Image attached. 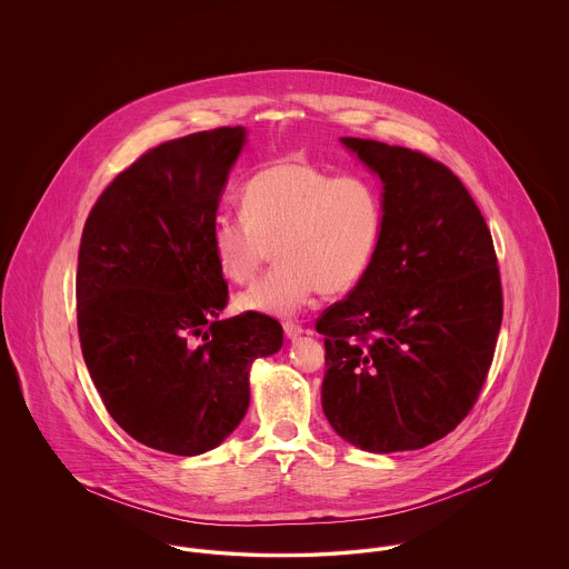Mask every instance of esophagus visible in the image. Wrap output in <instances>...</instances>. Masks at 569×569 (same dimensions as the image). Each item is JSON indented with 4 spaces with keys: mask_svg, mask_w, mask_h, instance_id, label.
Masks as SVG:
<instances>
[{
    "mask_svg": "<svg viewBox=\"0 0 569 569\" xmlns=\"http://www.w3.org/2000/svg\"><path fill=\"white\" fill-rule=\"evenodd\" d=\"M282 328H284L287 339H298V337L305 332V328L300 325H296V322H287Z\"/></svg>",
    "mask_w": 569,
    "mask_h": 569,
    "instance_id": "obj_1",
    "label": "esophagus"
}]
</instances>
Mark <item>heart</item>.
Listing matches in <instances>:
<instances>
[{"label": "heart", "instance_id": "heart-1", "mask_svg": "<svg viewBox=\"0 0 569 569\" xmlns=\"http://www.w3.org/2000/svg\"><path fill=\"white\" fill-rule=\"evenodd\" d=\"M244 214H221L212 249L237 284L256 278L271 249L278 264L239 296L244 311L293 316L318 291L339 296L366 276L383 234L379 188L359 174L332 177L302 158L258 168L241 190Z\"/></svg>", "mask_w": 569, "mask_h": 569}]
</instances>
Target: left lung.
Here are the masks:
<instances>
[{
	"instance_id": "8db88e82",
	"label": "left lung",
	"mask_w": 569,
	"mask_h": 569,
	"mask_svg": "<svg viewBox=\"0 0 569 569\" xmlns=\"http://www.w3.org/2000/svg\"><path fill=\"white\" fill-rule=\"evenodd\" d=\"M383 181V234L359 284L328 307L322 407L363 451L422 449L473 409L503 316L487 221L420 151L341 138Z\"/></svg>"
}]
</instances>
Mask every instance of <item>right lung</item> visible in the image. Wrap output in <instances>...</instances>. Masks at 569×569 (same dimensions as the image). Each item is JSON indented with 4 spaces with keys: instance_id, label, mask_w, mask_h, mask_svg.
Masks as SVG:
<instances>
[{
    "instance_id": "right-lung-1",
    "label": "right lung",
    "mask_w": 569,
    "mask_h": 569,
    "mask_svg": "<svg viewBox=\"0 0 569 569\" xmlns=\"http://www.w3.org/2000/svg\"><path fill=\"white\" fill-rule=\"evenodd\" d=\"M243 127L163 142L122 170L82 230L77 320L82 359L111 418L172 456L221 445L249 407V368L282 326L221 320L228 284L212 226Z\"/></svg>"
}]
</instances>
